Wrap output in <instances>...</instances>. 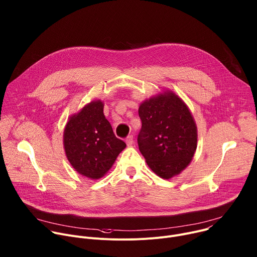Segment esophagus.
<instances>
[{"mask_svg": "<svg viewBox=\"0 0 257 257\" xmlns=\"http://www.w3.org/2000/svg\"><path fill=\"white\" fill-rule=\"evenodd\" d=\"M126 143L128 146H131L133 143H134V139H133V136L132 135H129L127 138H126Z\"/></svg>", "mask_w": 257, "mask_h": 257, "instance_id": "obj_1", "label": "esophagus"}]
</instances>
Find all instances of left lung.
I'll use <instances>...</instances> for the list:
<instances>
[{
  "mask_svg": "<svg viewBox=\"0 0 257 257\" xmlns=\"http://www.w3.org/2000/svg\"><path fill=\"white\" fill-rule=\"evenodd\" d=\"M138 114L142 126L137 142L146 164L163 179L180 174L197 148V127L186 103L167 90L145 99Z\"/></svg>",
  "mask_w": 257,
  "mask_h": 257,
  "instance_id": "left-lung-1",
  "label": "left lung"
}]
</instances>
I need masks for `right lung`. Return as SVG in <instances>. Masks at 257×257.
Here are the masks:
<instances>
[{"label":"right lung","mask_w":257,"mask_h":257,"mask_svg":"<svg viewBox=\"0 0 257 257\" xmlns=\"http://www.w3.org/2000/svg\"><path fill=\"white\" fill-rule=\"evenodd\" d=\"M63 140L71 166L82 176L94 180L104 176L126 148L105 119L101 100H92L69 118Z\"/></svg>","instance_id":"right-lung-1"}]
</instances>
